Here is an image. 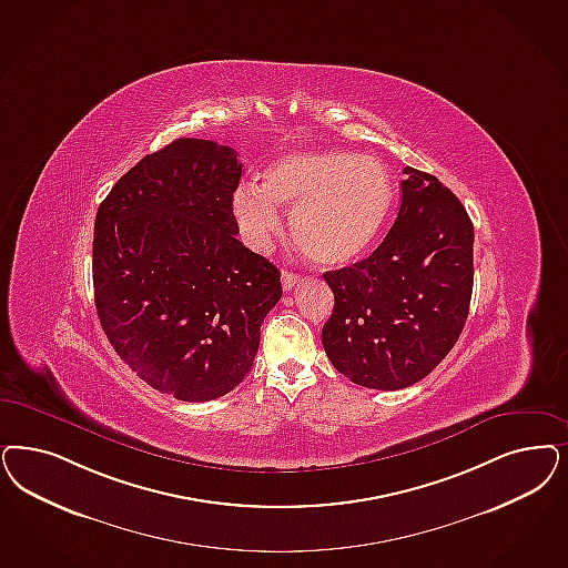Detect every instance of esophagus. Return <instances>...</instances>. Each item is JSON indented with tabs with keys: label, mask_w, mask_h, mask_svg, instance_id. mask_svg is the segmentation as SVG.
I'll list each match as a JSON object with an SVG mask.
<instances>
[{
	"label": "esophagus",
	"mask_w": 568,
	"mask_h": 568,
	"mask_svg": "<svg viewBox=\"0 0 568 568\" xmlns=\"http://www.w3.org/2000/svg\"><path fill=\"white\" fill-rule=\"evenodd\" d=\"M281 283H283L285 292H292L295 285L300 283V274L294 273V271H281Z\"/></svg>",
	"instance_id": "34e87169"
}]
</instances>
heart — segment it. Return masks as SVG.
I'll return each mask as SVG.
<instances>
[{
	"mask_svg": "<svg viewBox=\"0 0 568 568\" xmlns=\"http://www.w3.org/2000/svg\"><path fill=\"white\" fill-rule=\"evenodd\" d=\"M394 199V178L377 156L292 153L264 170L260 186L241 184L233 212L245 239L264 250L281 229L276 207L290 210V233L300 254L316 266L337 268L372 250Z\"/></svg>",
	"mask_w": 568,
	"mask_h": 568,
	"instance_id": "heart-1",
	"label": "heart"
}]
</instances>
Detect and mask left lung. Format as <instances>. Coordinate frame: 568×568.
<instances>
[{
    "mask_svg": "<svg viewBox=\"0 0 568 568\" xmlns=\"http://www.w3.org/2000/svg\"><path fill=\"white\" fill-rule=\"evenodd\" d=\"M400 210L369 257L325 273L332 318L323 348L333 367L373 390L424 379L466 325L474 285V226L436 176L405 168Z\"/></svg>",
    "mask_w": 568,
    "mask_h": 568,
    "instance_id": "1",
    "label": "left lung"
}]
</instances>
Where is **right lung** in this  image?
<instances>
[{"label":"right lung","mask_w":568,"mask_h":568,"mask_svg":"<svg viewBox=\"0 0 568 568\" xmlns=\"http://www.w3.org/2000/svg\"><path fill=\"white\" fill-rule=\"evenodd\" d=\"M231 146L178 138L100 203L92 276L100 325L151 388L205 403L243 382L281 273L239 239Z\"/></svg>","instance_id":"1"}]
</instances>
